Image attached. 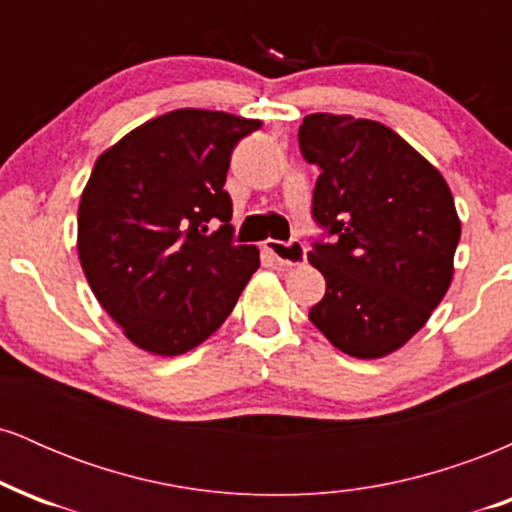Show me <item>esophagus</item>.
Segmentation results:
<instances>
[{"mask_svg": "<svg viewBox=\"0 0 512 512\" xmlns=\"http://www.w3.org/2000/svg\"><path fill=\"white\" fill-rule=\"evenodd\" d=\"M264 250L274 257L276 262L284 264V267H298L305 262V245L301 240H291V243H281V240H267Z\"/></svg>", "mask_w": 512, "mask_h": 512, "instance_id": "esophagus-1", "label": "esophagus"}]
</instances>
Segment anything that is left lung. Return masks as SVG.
<instances>
[{
  "mask_svg": "<svg viewBox=\"0 0 512 512\" xmlns=\"http://www.w3.org/2000/svg\"><path fill=\"white\" fill-rule=\"evenodd\" d=\"M298 144L320 166L313 216L332 236L308 252L327 284L308 317L344 354L383 358L450 289L462 231L455 199L440 170L383 122L313 113Z\"/></svg>",
  "mask_w": 512,
  "mask_h": 512,
  "instance_id": "1",
  "label": "left lung"
}]
</instances>
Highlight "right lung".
I'll list each match as a JSON object with an SVG mask.
<instances>
[{
	"instance_id": "right-lung-1",
	"label": "right lung",
	"mask_w": 512,
	"mask_h": 512,
	"mask_svg": "<svg viewBox=\"0 0 512 512\" xmlns=\"http://www.w3.org/2000/svg\"><path fill=\"white\" fill-rule=\"evenodd\" d=\"M260 120L182 108L144 122L98 156L79 202L81 267L125 337L156 356L209 339L260 267L233 245L231 151ZM222 226L206 236L208 223Z\"/></svg>"
}]
</instances>
